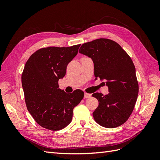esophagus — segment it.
Wrapping results in <instances>:
<instances>
[{"label": "esophagus", "mask_w": 160, "mask_h": 160, "mask_svg": "<svg viewBox=\"0 0 160 160\" xmlns=\"http://www.w3.org/2000/svg\"><path fill=\"white\" fill-rule=\"evenodd\" d=\"M91 97V94L88 93H84V98H90Z\"/></svg>", "instance_id": "1"}]
</instances>
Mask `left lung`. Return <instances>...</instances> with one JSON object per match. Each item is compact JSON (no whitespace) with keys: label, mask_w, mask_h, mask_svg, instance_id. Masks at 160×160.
<instances>
[{"label":"left lung","mask_w":160,"mask_h":160,"mask_svg":"<svg viewBox=\"0 0 160 160\" xmlns=\"http://www.w3.org/2000/svg\"><path fill=\"white\" fill-rule=\"evenodd\" d=\"M79 52L94 63L95 79L105 80L109 93H93L99 105L93 113L95 122L108 128L123 124L136 103L139 86L133 62L118 43L99 38L81 45Z\"/></svg>","instance_id":"obj_1"}]
</instances>
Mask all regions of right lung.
<instances>
[{"label":"right lung","instance_id":"add662e5","mask_svg":"<svg viewBox=\"0 0 160 160\" xmlns=\"http://www.w3.org/2000/svg\"><path fill=\"white\" fill-rule=\"evenodd\" d=\"M80 45L42 48L33 53L25 65L21 81L27 108L36 122L45 129L57 131L67 126L72 120V110L83 98V91L67 93L58 84Z\"/></svg>","mask_w":160,"mask_h":160}]
</instances>
